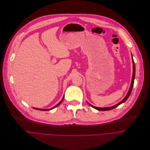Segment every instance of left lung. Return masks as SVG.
<instances>
[{"label": "left lung", "mask_w": 150, "mask_h": 150, "mask_svg": "<svg viewBox=\"0 0 150 150\" xmlns=\"http://www.w3.org/2000/svg\"><path fill=\"white\" fill-rule=\"evenodd\" d=\"M131 55H132V63H133V73H132V80H131V86H130V87H129V89L128 91V92L127 93L126 96L123 99V100H122L120 102H119L118 103H117L116 105L113 106H110V107H106V108H99V107H96V106H94L93 105H92L91 104H90L89 103H88L87 102V103L92 106V108H95V109H97L98 110H102V111H105V110H111V109H113L115 108H116L117 106H118L119 105H120L121 104H122V103L125 102L127 99L128 98H129V96H130L131 95V93L132 92V87H133V86H134V79H135V63H134V59H133V58H132V54H131Z\"/></svg>", "instance_id": "obj_1"}]
</instances>
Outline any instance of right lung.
<instances>
[{"instance_id":"right-lung-1","label":"right lung","mask_w":150,"mask_h":150,"mask_svg":"<svg viewBox=\"0 0 150 150\" xmlns=\"http://www.w3.org/2000/svg\"><path fill=\"white\" fill-rule=\"evenodd\" d=\"M64 96H63V99H62V100L59 102L58 104H57L55 106H54V107H52V108H50V109H39V108H33L34 109H37V110H44V111H47V110H51V109H54V108H56V107H57L58 106H59V105L61 104V103H62V102L63 100V99H64Z\"/></svg>"}]
</instances>
